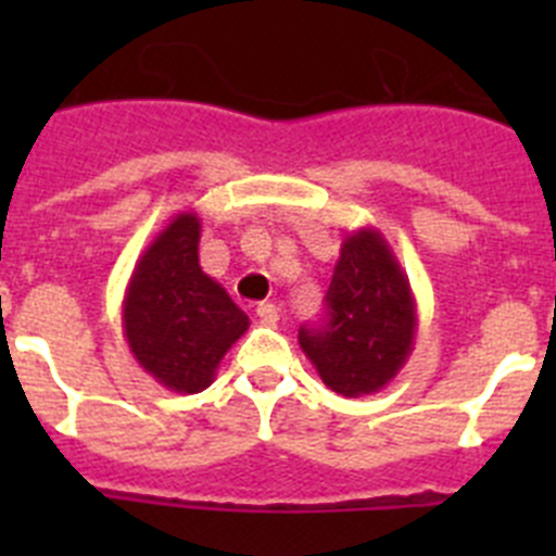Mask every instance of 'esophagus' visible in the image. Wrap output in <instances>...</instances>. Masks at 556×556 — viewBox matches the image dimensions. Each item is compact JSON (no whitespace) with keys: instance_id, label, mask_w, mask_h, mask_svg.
<instances>
[{"instance_id":"esophagus-1","label":"esophagus","mask_w":556,"mask_h":556,"mask_svg":"<svg viewBox=\"0 0 556 556\" xmlns=\"http://www.w3.org/2000/svg\"><path fill=\"white\" fill-rule=\"evenodd\" d=\"M255 314H258V320L262 323L275 326V323H278V317H281V308L275 306V303H258V306H255Z\"/></svg>"}]
</instances>
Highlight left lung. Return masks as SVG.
<instances>
[{
  "instance_id": "1",
  "label": "left lung",
  "mask_w": 556,
  "mask_h": 556,
  "mask_svg": "<svg viewBox=\"0 0 556 556\" xmlns=\"http://www.w3.org/2000/svg\"><path fill=\"white\" fill-rule=\"evenodd\" d=\"M415 298L409 278L384 236L372 228L348 233L331 287L326 317L301 326L298 342L323 384L337 395L358 397L384 390L406 365L415 345Z\"/></svg>"
}]
</instances>
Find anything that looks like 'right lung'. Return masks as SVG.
I'll return each instance as SVG.
<instances>
[{"instance_id":"right-lung-1","label":"right lung","mask_w":556,"mask_h":556,"mask_svg":"<svg viewBox=\"0 0 556 556\" xmlns=\"http://www.w3.org/2000/svg\"><path fill=\"white\" fill-rule=\"evenodd\" d=\"M200 219L184 211L152 239L122 306L132 356L166 390L203 392L250 320L200 269Z\"/></svg>"}]
</instances>
